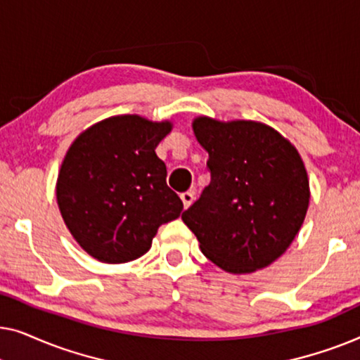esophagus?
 <instances>
[{
	"label": "esophagus",
	"mask_w": 360,
	"mask_h": 360,
	"mask_svg": "<svg viewBox=\"0 0 360 360\" xmlns=\"http://www.w3.org/2000/svg\"><path fill=\"white\" fill-rule=\"evenodd\" d=\"M181 201H184V206L185 208H190L191 203L195 201V191H185V193H181Z\"/></svg>",
	"instance_id": "34e87169"
}]
</instances>
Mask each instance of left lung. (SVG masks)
<instances>
[{"label": "left lung", "mask_w": 360, "mask_h": 360, "mask_svg": "<svg viewBox=\"0 0 360 360\" xmlns=\"http://www.w3.org/2000/svg\"><path fill=\"white\" fill-rule=\"evenodd\" d=\"M211 181L181 219L201 252L226 272L249 274L278 259L302 228L309 184L297 149L254 121L198 117Z\"/></svg>", "instance_id": "8db88e82"}]
</instances>
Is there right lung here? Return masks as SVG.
<instances>
[{
    "instance_id": "add662e5",
    "label": "right lung",
    "mask_w": 360,
    "mask_h": 360,
    "mask_svg": "<svg viewBox=\"0 0 360 360\" xmlns=\"http://www.w3.org/2000/svg\"><path fill=\"white\" fill-rule=\"evenodd\" d=\"M170 122L136 115L108 117L82 132L57 180V203L67 228L91 257L122 264L144 255L162 224L184 203L167 185L155 147Z\"/></svg>"
}]
</instances>
